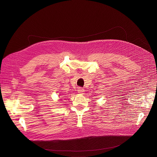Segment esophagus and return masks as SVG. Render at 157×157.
<instances>
[{
    "instance_id": "1",
    "label": "esophagus",
    "mask_w": 157,
    "mask_h": 157,
    "mask_svg": "<svg viewBox=\"0 0 157 157\" xmlns=\"http://www.w3.org/2000/svg\"><path fill=\"white\" fill-rule=\"evenodd\" d=\"M84 92V89L81 87H78V92L79 94H83V92Z\"/></svg>"
}]
</instances>
